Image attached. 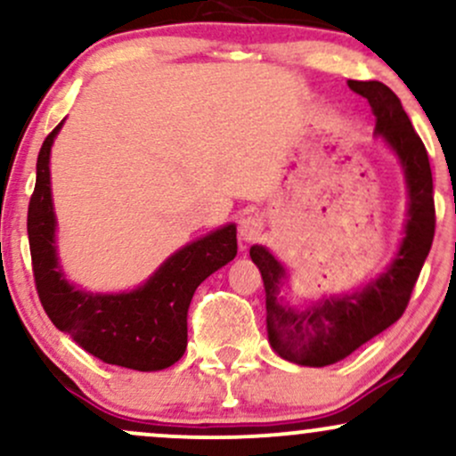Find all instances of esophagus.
<instances>
[{"label": "esophagus", "instance_id": "esophagus-1", "mask_svg": "<svg viewBox=\"0 0 456 456\" xmlns=\"http://www.w3.org/2000/svg\"><path fill=\"white\" fill-rule=\"evenodd\" d=\"M238 233L240 240H244V242H255V240H259L261 233H264V218H261L259 214H248V216H244L242 221H240Z\"/></svg>", "mask_w": 456, "mask_h": 456}]
</instances>
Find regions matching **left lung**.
Segmentation results:
<instances>
[{"label": "left lung", "mask_w": 456, "mask_h": 456, "mask_svg": "<svg viewBox=\"0 0 456 456\" xmlns=\"http://www.w3.org/2000/svg\"><path fill=\"white\" fill-rule=\"evenodd\" d=\"M364 96L375 115V133L399 156L410 192V218L399 253L390 268L370 281L362 291L328 297L296 311L279 300L285 270L264 246L250 248V259L261 272L265 287V322L272 349L281 358L302 366H328L347 358L360 345L390 328L405 313L413 285L431 250L436 235L433 175L422 139L413 130L403 104L379 81H347Z\"/></svg>", "instance_id": "obj_1"}]
</instances>
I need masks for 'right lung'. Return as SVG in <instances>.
<instances>
[{
    "label": "right lung",
    "mask_w": 456,
    "mask_h": 456,
    "mask_svg": "<svg viewBox=\"0 0 456 456\" xmlns=\"http://www.w3.org/2000/svg\"><path fill=\"white\" fill-rule=\"evenodd\" d=\"M61 124L51 130L36 162L28 235L36 291L57 330L70 334L94 358L134 370H160L186 352V317L192 294L238 253L235 224L218 229L171 255L130 294H87L64 279L55 255L49 154Z\"/></svg>",
    "instance_id": "right-lung-1"
}]
</instances>
